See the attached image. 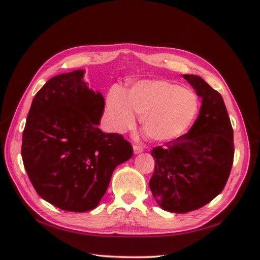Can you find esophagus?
Here are the masks:
<instances>
[{
	"instance_id": "34e87169",
	"label": "esophagus",
	"mask_w": 260,
	"mask_h": 260,
	"mask_svg": "<svg viewBox=\"0 0 260 260\" xmlns=\"http://www.w3.org/2000/svg\"><path fill=\"white\" fill-rule=\"evenodd\" d=\"M133 148H134V153L135 154H140V153L143 152V148L141 146H138V145H134V146H133Z\"/></svg>"
}]
</instances>
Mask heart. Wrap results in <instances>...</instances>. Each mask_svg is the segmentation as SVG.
Returning a JSON list of instances; mask_svg holds the SVG:
<instances>
[{
  "label": "heart",
  "instance_id": "b5f03b06",
  "mask_svg": "<svg viewBox=\"0 0 260 260\" xmlns=\"http://www.w3.org/2000/svg\"><path fill=\"white\" fill-rule=\"evenodd\" d=\"M107 116L114 131L132 128L134 114L150 140L171 142L184 135L198 112V99L191 89L167 81H142L128 89L126 98L112 89L106 101Z\"/></svg>",
  "mask_w": 260,
  "mask_h": 260
}]
</instances>
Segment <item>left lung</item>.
I'll list each match as a JSON object with an SVG mask.
<instances>
[{
    "instance_id": "left-lung-1",
    "label": "left lung",
    "mask_w": 260,
    "mask_h": 260,
    "mask_svg": "<svg viewBox=\"0 0 260 260\" xmlns=\"http://www.w3.org/2000/svg\"><path fill=\"white\" fill-rule=\"evenodd\" d=\"M203 99L188 133L152 149L149 188L159 206L184 214L212 202L224 189L234 161V132L221 95L197 75H183Z\"/></svg>"
}]
</instances>
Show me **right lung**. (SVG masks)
<instances>
[{
  "label": "right lung",
  "instance_id": "right-lung-1",
  "mask_svg": "<svg viewBox=\"0 0 260 260\" xmlns=\"http://www.w3.org/2000/svg\"><path fill=\"white\" fill-rule=\"evenodd\" d=\"M83 76V70L54 76L36 93L21 150L36 192L76 213L98 207L114 170L133 155L122 135L98 127L105 101Z\"/></svg>",
  "mask_w": 260,
  "mask_h": 260
}]
</instances>
